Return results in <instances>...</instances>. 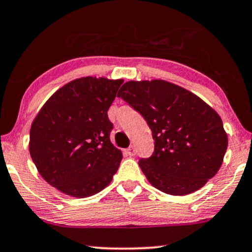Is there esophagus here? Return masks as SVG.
Segmentation results:
<instances>
[{
  "instance_id": "obj_1",
  "label": "esophagus",
  "mask_w": 252,
  "mask_h": 252,
  "mask_svg": "<svg viewBox=\"0 0 252 252\" xmlns=\"http://www.w3.org/2000/svg\"><path fill=\"white\" fill-rule=\"evenodd\" d=\"M135 153H136V150H135V148H134L133 146H130L129 148L126 150V154L129 155V156H134V155H135Z\"/></svg>"
}]
</instances>
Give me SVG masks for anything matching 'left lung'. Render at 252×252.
Returning a JSON list of instances; mask_svg holds the SVG:
<instances>
[{
  "label": "left lung",
  "instance_id": "left-lung-1",
  "mask_svg": "<svg viewBox=\"0 0 252 252\" xmlns=\"http://www.w3.org/2000/svg\"><path fill=\"white\" fill-rule=\"evenodd\" d=\"M152 129L155 149L139 165L148 182L186 195L213 178L223 162L228 136L217 111L197 94L163 80L128 81L119 90Z\"/></svg>",
  "mask_w": 252,
  "mask_h": 252
}]
</instances>
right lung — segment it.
Masks as SVG:
<instances>
[{
	"mask_svg": "<svg viewBox=\"0 0 252 252\" xmlns=\"http://www.w3.org/2000/svg\"><path fill=\"white\" fill-rule=\"evenodd\" d=\"M124 80L81 77L48 98L30 129L29 150L41 177L62 193L87 198L105 189L123 154L107 117Z\"/></svg>",
	"mask_w": 252,
	"mask_h": 252,
	"instance_id": "1",
	"label": "right lung"
}]
</instances>
